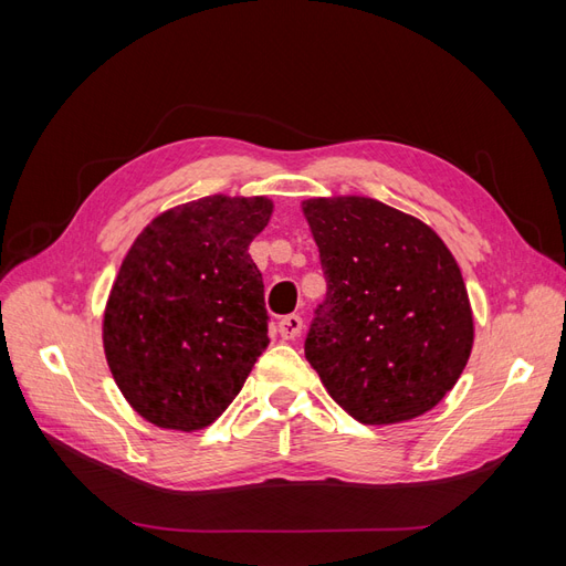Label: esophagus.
I'll use <instances>...</instances> for the list:
<instances>
[{
	"label": "esophagus",
	"instance_id": "esophagus-1",
	"mask_svg": "<svg viewBox=\"0 0 566 566\" xmlns=\"http://www.w3.org/2000/svg\"><path fill=\"white\" fill-rule=\"evenodd\" d=\"M300 333H302V318L297 314L283 316L279 321V335L283 339H295V337H300Z\"/></svg>",
	"mask_w": 566,
	"mask_h": 566
}]
</instances>
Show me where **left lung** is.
I'll return each instance as SVG.
<instances>
[{
  "instance_id": "left-lung-1",
  "label": "left lung",
  "mask_w": 566,
  "mask_h": 566,
  "mask_svg": "<svg viewBox=\"0 0 566 566\" xmlns=\"http://www.w3.org/2000/svg\"><path fill=\"white\" fill-rule=\"evenodd\" d=\"M328 297L304 342L323 387L364 424L432 410L465 370L474 318L432 227L366 196L302 200Z\"/></svg>"
}]
</instances>
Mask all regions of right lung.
I'll list each match as a JSON object with an SVG mask.
<instances>
[{
	"instance_id": "add662e5",
	"label": "right lung",
	"mask_w": 566,
	"mask_h": 566,
	"mask_svg": "<svg viewBox=\"0 0 566 566\" xmlns=\"http://www.w3.org/2000/svg\"><path fill=\"white\" fill-rule=\"evenodd\" d=\"M273 214L266 196H205L160 212L134 238L104 310L113 380L144 420L212 424L266 347L262 273L250 243Z\"/></svg>"
}]
</instances>
